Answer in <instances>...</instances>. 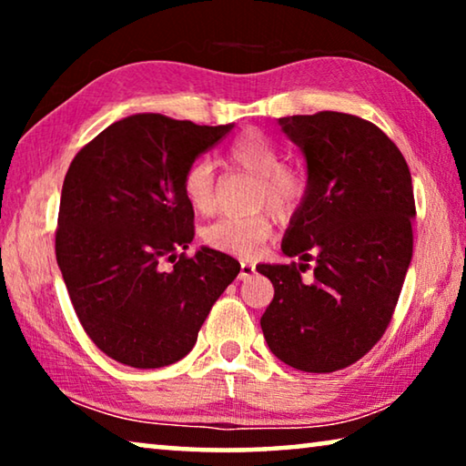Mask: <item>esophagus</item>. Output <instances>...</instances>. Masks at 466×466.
<instances>
[{
  "label": "esophagus",
  "instance_id": "esophagus-1",
  "mask_svg": "<svg viewBox=\"0 0 466 466\" xmlns=\"http://www.w3.org/2000/svg\"><path fill=\"white\" fill-rule=\"evenodd\" d=\"M255 271H257V267H255V263H250V261H240V273H238V279H250L252 275H255Z\"/></svg>",
  "mask_w": 466,
  "mask_h": 466
}]
</instances>
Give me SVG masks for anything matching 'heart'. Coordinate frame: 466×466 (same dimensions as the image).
Listing matches in <instances>:
<instances>
[{
  "label": "heart",
  "instance_id": "obj_1",
  "mask_svg": "<svg viewBox=\"0 0 466 466\" xmlns=\"http://www.w3.org/2000/svg\"><path fill=\"white\" fill-rule=\"evenodd\" d=\"M226 160L236 168L257 175L255 197L269 203L279 214H289L309 193V178L294 164L281 162V147L258 129H247L226 147ZM183 193L193 209L208 214L216 201V168L208 157H197L183 175ZM271 236V219L267 214H228L218 218L203 230V242L209 248L228 255L250 257Z\"/></svg>",
  "mask_w": 466,
  "mask_h": 466
}]
</instances>
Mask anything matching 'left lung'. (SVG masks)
Instances as JSON below:
<instances>
[{
	"mask_svg": "<svg viewBox=\"0 0 466 466\" xmlns=\"http://www.w3.org/2000/svg\"><path fill=\"white\" fill-rule=\"evenodd\" d=\"M279 125L309 162V193L281 250L306 263L257 267L275 288L261 329L288 366L329 374L364 358L390 325L413 257L411 172L394 141L356 115L320 110Z\"/></svg>",
	"mask_w": 466,
	"mask_h": 466,
	"instance_id": "obj_1",
	"label": "left lung"
}]
</instances>
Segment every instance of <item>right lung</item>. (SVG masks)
Wrapping results in <instances>:
<instances>
[{
  "instance_id": "1",
  "label": "right lung",
  "mask_w": 466,
  "mask_h": 466,
  "mask_svg": "<svg viewBox=\"0 0 466 466\" xmlns=\"http://www.w3.org/2000/svg\"><path fill=\"white\" fill-rule=\"evenodd\" d=\"M232 127L133 115L98 133L69 164L57 265L86 335L119 364L152 370L183 360L240 271L219 250L185 252L195 211L183 175Z\"/></svg>"
}]
</instances>
